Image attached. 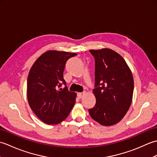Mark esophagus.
<instances>
[{
    "label": "esophagus",
    "instance_id": "1",
    "mask_svg": "<svg viewBox=\"0 0 157 157\" xmlns=\"http://www.w3.org/2000/svg\"><path fill=\"white\" fill-rule=\"evenodd\" d=\"M85 94V92H79L78 94V96L79 98H82L83 96H84V95Z\"/></svg>",
    "mask_w": 157,
    "mask_h": 157
}]
</instances>
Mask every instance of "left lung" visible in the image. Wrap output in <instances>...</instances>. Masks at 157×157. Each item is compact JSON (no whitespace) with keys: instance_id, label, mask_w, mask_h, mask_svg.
<instances>
[{"instance_id":"1","label":"left lung","mask_w":157,"mask_h":157,"mask_svg":"<svg viewBox=\"0 0 157 157\" xmlns=\"http://www.w3.org/2000/svg\"><path fill=\"white\" fill-rule=\"evenodd\" d=\"M95 59L96 105L89 109L91 117L100 124L119 123L132 104L134 78L122 56L109 48L90 50Z\"/></svg>"}]
</instances>
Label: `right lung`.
<instances>
[{"instance_id":"1","label":"right lung","mask_w":157,"mask_h":157,"mask_svg":"<svg viewBox=\"0 0 157 157\" xmlns=\"http://www.w3.org/2000/svg\"><path fill=\"white\" fill-rule=\"evenodd\" d=\"M75 52L48 51L39 56L30 69L28 78L29 105L42 121L56 125L67 117L74 106L76 93L68 90L63 79L67 61Z\"/></svg>"}]
</instances>
